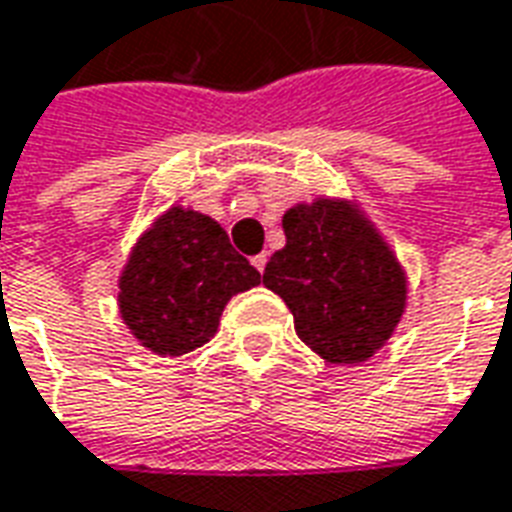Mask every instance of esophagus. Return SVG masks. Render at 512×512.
Wrapping results in <instances>:
<instances>
[{
	"label": "esophagus",
	"mask_w": 512,
	"mask_h": 512,
	"mask_svg": "<svg viewBox=\"0 0 512 512\" xmlns=\"http://www.w3.org/2000/svg\"><path fill=\"white\" fill-rule=\"evenodd\" d=\"M266 260H268L266 252H260V255L252 257V266H255L257 271H260V274H263V268H266Z\"/></svg>",
	"instance_id": "obj_1"
}]
</instances>
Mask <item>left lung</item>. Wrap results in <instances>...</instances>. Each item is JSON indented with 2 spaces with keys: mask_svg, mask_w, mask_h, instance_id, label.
<instances>
[{
  "mask_svg": "<svg viewBox=\"0 0 512 512\" xmlns=\"http://www.w3.org/2000/svg\"><path fill=\"white\" fill-rule=\"evenodd\" d=\"M285 246L263 285L288 304L301 343L332 365L381 351L406 312V271L351 200L296 202L282 216Z\"/></svg>",
  "mask_w": 512,
  "mask_h": 512,
  "instance_id": "1",
  "label": "left lung"
}]
</instances>
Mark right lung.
I'll return each instance as SVG.
<instances>
[{"mask_svg": "<svg viewBox=\"0 0 512 512\" xmlns=\"http://www.w3.org/2000/svg\"><path fill=\"white\" fill-rule=\"evenodd\" d=\"M260 285L211 216L172 205L139 235L117 279L120 318L139 345L183 356L211 340L227 301Z\"/></svg>", "mask_w": 512, "mask_h": 512, "instance_id": "obj_1", "label": "right lung"}]
</instances>
